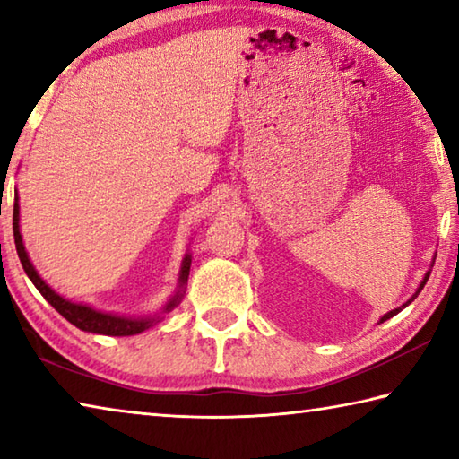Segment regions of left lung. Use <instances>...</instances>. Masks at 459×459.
<instances>
[{
    "label": "left lung",
    "instance_id": "obj_1",
    "mask_svg": "<svg viewBox=\"0 0 459 459\" xmlns=\"http://www.w3.org/2000/svg\"><path fill=\"white\" fill-rule=\"evenodd\" d=\"M429 273H431V271H427V273H425V277H423V281H421V285H419V287H417V291H415V293H413V298H411V299H409V301H407V304H403V306H401V307H397V309H393V312H388V314H385V316H383V317H380V324H383V322H385V320H388V317H393V316H397V314H399V312H401V309H403V307H407V306H409V304H411V301H413V299H415V298H417V295H419V293H421V290H423V285H425V283H427V279H429Z\"/></svg>",
    "mask_w": 459,
    "mask_h": 459
}]
</instances>
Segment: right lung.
I'll list each match as a JSON object with an SVG mask.
<instances>
[{"label":"right lung","mask_w":459,"mask_h":459,"mask_svg":"<svg viewBox=\"0 0 459 459\" xmlns=\"http://www.w3.org/2000/svg\"><path fill=\"white\" fill-rule=\"evenodd\" d=\"M13 240H15V251H18V257L22 267H24L26 275L30 277V281L36 285V290L44 295V299L56 309V312L66 317L68 322L82 332H92V333H103V336H134V333H139L150 328L155 322H160V316H150V317H126V316H115V314H107V312H99V309H92L89 306L82 304H74L71 299H65L62 295H58L52 287L44 281V279L38 275V271L34 269L32 261H30L24 240H22V232H20V204H18V192H15V202H13ZM190 263L192 257L186 255L180 267V277H178V283H180V290L176 291L172 299L168 301L161 309V314L172 312V309L180 304L184 298V285L188 283V275H190Z\"/></svg>","instance_id":"right-lung-1"}]
</instances>
